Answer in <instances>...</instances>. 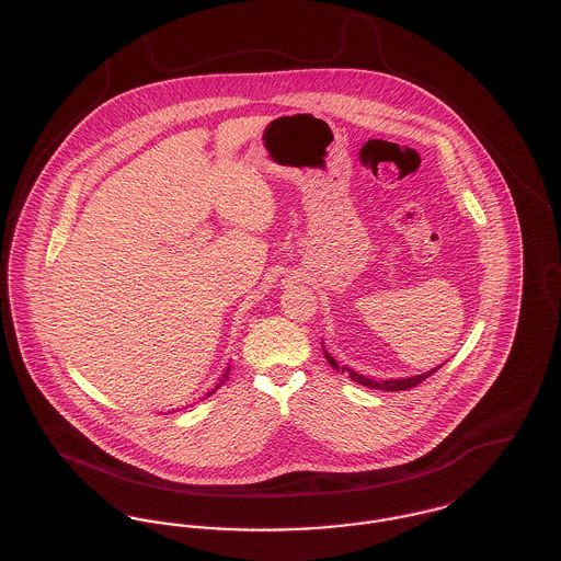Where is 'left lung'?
I'll list each match as a JSON object with an SVG mask.
<instances>
[{"mask_svg":"<svg viewBox=\"0 0 561 561\" xmlns=\"http://www.w3.org/2000/svg\"><path fill=\"white\" fill-rule=\"evenodd\" d=\"M321 348H323V357H325V362L336 370V373H347L348 378L351 380H355V382H359V385H364V387H370V389H380V391H405V389H410V387H416L419 382H423L425 378H428L431 374L437 373L439 370V366L437 368H431L428 373L416 374V376H408V378H391V380H374V378H368V376H364V374H357L355 370H351L347 366H339V362L325 351L323 347V343H321Z\"/></svg>","mask_w":561,"mask_h":561,"instance_id":"obj_1","label":"left lung"}]
</instances>
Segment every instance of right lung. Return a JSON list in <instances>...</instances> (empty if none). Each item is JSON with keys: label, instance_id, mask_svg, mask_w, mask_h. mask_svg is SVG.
<instances>
[{"label": "right lung", "instance_id": "1", "mask_svg": "<svg viewBox=\"0 0 561 561\" xmlns=\"http://www.w3.org/2000/svg\"><path fill=\"white\" fill-rule=\"evenodd\" d=\"M227 378H229V368H227V373L222 374V378H220V382H218V385H216V387H214L213 391H210V393H208V396H206V398H210V396H213L214 391H216V389H218V387H220V385H222V382H225V380H227Z\"/></svg>", "mask_w": 561, "mask_h": 561}]
</instances>
